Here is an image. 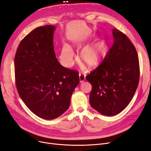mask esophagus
I'll use <instances>...</instances> for the list:
<instances>
[{
  "mask_svg": "<svg viewBox=\"0 0 151 151\" xmlns=\"http://www.w3.org/2000/svg\"><path fill=\"white\" fill-rule=\"evenodd\" d=\"M79 79H80V81L81 83L84 81L85 80V75L83 74V73H80L79 74Z\"/></svg>",
  "mask_w": 151,
  "mask_h": 151,
  "instance_id": "34e87169",
  "label": "esophagus"
}]
</instances>
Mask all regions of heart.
I'll return each mask as SVG.
<instances>
[{"instance_id":"heart-1","label":"heart","mask_w":151,"mask_h":151,"mask_svg":"<svg viewBox=\"0 0 151 151\" xmlns=\"http://www.w3.org/2000/svg\"><path fill=\"white\" fill-rule=\"evenodd\" d=\"M82 41L78 42V45L81 46ZM106 52V47L104 40H99L92 45L88 46L81 50L80 54L81 60L87 66L92 68L98 65L104 58ZM74 53L69 45H64L60 55V60L63 65L71 66L73 63Z\"/></svg>"}]
</instances>
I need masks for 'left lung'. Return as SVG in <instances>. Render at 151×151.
I'll return each mask as SVG.
<instances>
[{"label": "left lung", "mask_w": 151, "mask_h": 151, "mask_svg": "<svg viewBox=\"0 0 151 151\" xmlns=\"http://www.w3.org/2000/svg\"><path fill=\"white\" fill-rule=\"evenodd\" d=\"M113 46L96 69L86 76L92 85L91 107L103 115L118 114L129 104L139 84L140 70L135 47L114 27Z\"/></svg>", "instance_id": "obj_1"}]
</instances>
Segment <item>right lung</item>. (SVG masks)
I'll use <instances>...</instances> for the list:
<instances>
[{"instance_id": "add662e5", "label": "right lung", "mask_w": 151, "mask_h": 151, "mask_svg": "<svg viewBox=\"0 0 151 151\" xmlns=\"http://www.w3.org/2000/svg\"><path fill=\"white\" fill-rule=\"evenodd\" d=\"M55 27L33 30L20 42L14 59L15 84L24 103L45 119L57 118L68 109L79 84V73L61 65L53 46Z\"/></svg>"}]
</instances>
